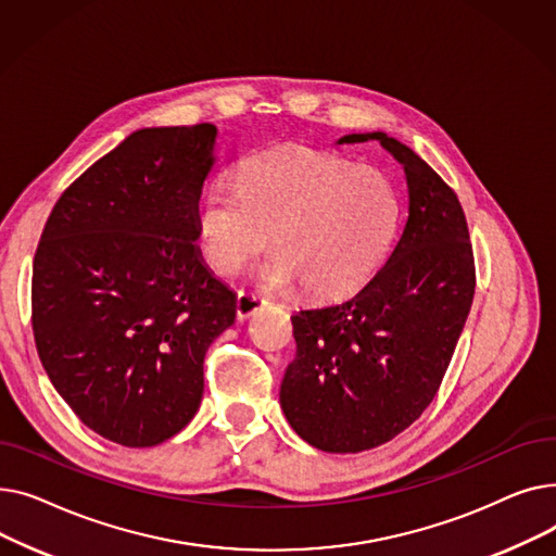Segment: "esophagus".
<instances>
[{"label":"esophagus","instance_id":"esophagus-1","mask_svg":"<svg viewBox=\"0 0 556 556\" xmlns=\"http://www.w3.org/2000/svg\"><path fill=\"white\" fill-rule=\"evenodd\" d=\"M268 302L254 295V293H245V290H241V293L237 295V317L239 319H248L250 315H254L256 311H261L263 306H266Z\"/></svg>","mask_w":556,"mask_h":556}]
</instances>
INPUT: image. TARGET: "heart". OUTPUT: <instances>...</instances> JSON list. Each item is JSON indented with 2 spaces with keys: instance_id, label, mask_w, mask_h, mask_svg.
Segmentation results:
<instances>
[{
  "instance_id": "obj_1",
  "label": "heart",
  "mask_w": 556,
  "mask_h": 556,
  "mask_svg": "<svg viewBox=\"0 0 556 556\" xmlns=\"http://www.w3.org/2000/svg\"><path fill=\"white\" fill-rule=\"evenodd\" d=\"M401 202L386 173L317 153L275 146L252 155L237 189L207 187L198 212L204 258L223 275L239 273L270 241L277 248L258 279L288 288L298 279L317 300L363 288L396 237Z\"/></svg>"
}]
</instances>
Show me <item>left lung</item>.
I'll list each match as a JSON object with an SVG mask.
<instances>
[{"mask_svg":"<svg viewBox=\"0 0 556 556\" xmlns=\"http://www.w3.org/2000/svg\"><path fill=\"white\" fill-rule=\"evenodd\" d=\"M369 139L403 166V233L358 295L290 317L298 354L279 390L290 428L327 453L376 448L421 417L476 293L473 248L455 191L386 132L344 135L338 143Z\"/></svg>","mask_w":556,"mask_h":556,"instance_id":"8db88e82","label":"left lung"}]
</instances>
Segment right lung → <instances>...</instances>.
Segmentation results:
<instances>
[{
	"mask_svg": "<svg viewBox=\"0 0 556 556\" xmlns=\"http://www.w3.org/2000/svg\"><path fill=\"white\" fill-rule=\"evenodd\" d=\"M216 135L132 132L58 198L36 250L31 323L49 381L87 428L128 448L193 419L204 354L237 317L195 245Z\"/></svg>",
	"mask_w": 556,
	"mask_h": 556,
	"instance_id": "add662e5",
	"label": "right lung"
}]
</instances>
